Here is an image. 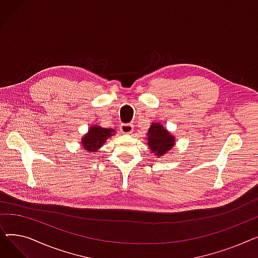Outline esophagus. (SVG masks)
<instances>
[{"label": "esophagus", "mask_w": 258, "mask_h": 258, "mask_svg": "<svg viewBox=\"0 0 258 258\" xmlns=\"http://www.w3.org/2000/svg\"><path fill=\"white\" fill-rule=\"evenodd\" d=\"M134 130V126L131 123H122L120 125V131L123 134H131Z\"/></svg>", "instance_id": "obj_1"}]
</instances>
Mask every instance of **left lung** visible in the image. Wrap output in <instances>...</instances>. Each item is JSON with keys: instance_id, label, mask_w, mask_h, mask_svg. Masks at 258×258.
Segmentation results:
<instances>
[{"instance_id": "1", "label": "left lung", "mask_w": 258, "mask_h": 258, "mask_svg": "<svg viewBox=\"0 0 258 258\" xmlns=\"http://www.w3.org/2000/svg\"><path fill=\"white\" fill-rule=\"evenodd\" d=\"M147 145L157 157L165 155L174 145V136L158 122L153 123L147 133Z\"/></svg>"}]
</instances>
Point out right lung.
Here are the masks:
<instances>
[{
    "mask_svg": "<svg viewBox=\"0 0 258 258\" xmlns=\"http://www.w3.org/2000/svg\"><path fill=\"white\" fill-rule=\"evenodd\" d=\"M114 132L113 128H103L98 125L91 126L81 139V144L89 153H95L103 145L108 137L113 136Z\"/></svg>",
    "mask_w": 258,
    "mask_h": 258,
    "instance_id": "1",
    "label": "right lung"
}]
</instances>
